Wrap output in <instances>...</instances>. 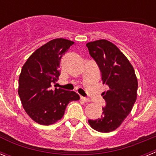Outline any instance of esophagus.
<instances>
[{"mask_svg":"<svg viewBox=\"0 0 156 156\" xmlns=\"http://www.w3.org/2000/svg\"><path fill=\"white\" fill-rule=\"evenodd\" d=\"M80 99H81V100H82V101H85V102H90V99L87 98L83 97V96H81Z\"/></svg>","mask_w":156,"mask_h":156,"instance_id":"esophagus-1","label":"esophagus"}]
</instances>
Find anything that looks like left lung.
Segmentation results:
<instances>
[{
	"label": "left lung",
	"mask_w": 156,
	"mask_h": 156,
	"mask_svg": "<svg viewBox=\"0 0 156 156\" xmlns=\"http://www.w3.org/2000/svg\"><path fill=\"white\" fill-rule=\"evenodd\" d=\"M86 46L98 66L103 83L108 87L101 94L105 101L102 115L88 122L95 130L108 133L119 127L131 112L137 99V76L129 60L112 43L99 40Z\"/></svg>",
	"instance_id": "8db88e82"
}]
</instances>
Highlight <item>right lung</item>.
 <instances>
[{"instance_id": "add662e5", "label": "right lung", "mask_w": 156, "mask_h": 156, "mask_svg": "<svg viewBox=\"0 0 156 156\" xmlns=\"http://www.w3.org/2000/svg\"><path fill=\"white\" fill-rule=\"evenodd\" d=\"M73 44L63 38L52 40L32 54L22 68L18 93L26 112L39 124L56 122L62 118L69 103L80 99L74 91L51 89L60 76L62 57Z\"/></svg>"}]
</instances>
